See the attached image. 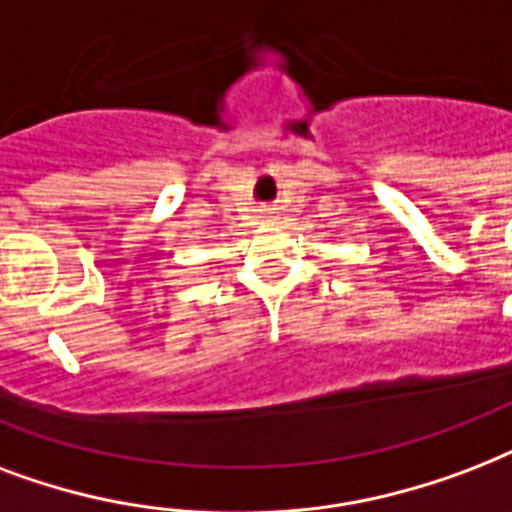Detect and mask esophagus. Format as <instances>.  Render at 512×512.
I'll return each instance as SVG.
<instances>
[{"label":"esophagus","mask_w":512,"mask_h":512,"mask_svg":"<svg viewBox=\"0 0 512 512\" xmlns=\"http://www.w3.org/2000/svg\"><path fill=\"white\" fill-rule=\"evenodd\" d=\"M260 214H263V217H273L276 209H273V206H260Z\"/></svg>","instance_id":"34e87169"}]
</instances>
